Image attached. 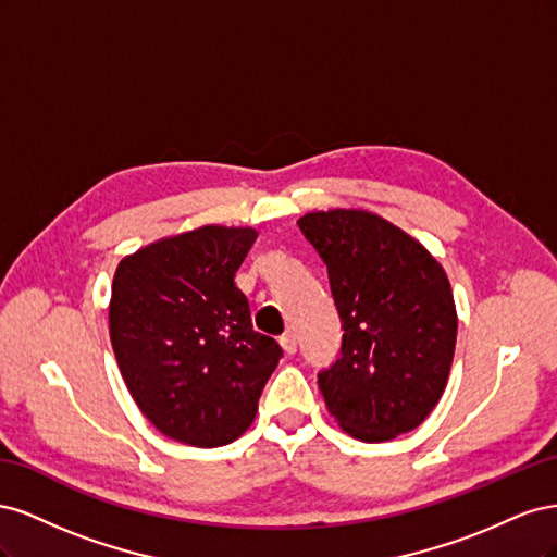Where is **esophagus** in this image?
I'll use <instances>...</instances> for the list:
<instances>
[{"mask_svg":"<svg viewBox=\"0 0 557 557\" xmlns=\"http://www.w3.org/2000/svg\"><path fill=\"white\" fill-rule=\"evenodd\" d=\"M278 342H281V348L288 352V356H295V352H297V336L293 332H285Z\"/></svg>","mask_w":557,"mask_h":557,"instance_id":"esophagus-1","label":"esophagus"}]
</instances>
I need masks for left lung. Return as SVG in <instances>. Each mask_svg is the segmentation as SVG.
I'll return each instance as SVG.
<instances>
[{
  "mask_svg": "<svg viewBox=\"0 0 557 557\" xmlns=\"http://www.w3.org/2000/svg\"><path fill=\"white\" fill-rule=\"evenodd\" d=\"M327 264L342 358L318 374L327 411L352 440L391 442L442 399L458 336L448 276L430 250L362 209L297 221Z\"/></svg>",
  "mask_w": 557,
  "mask_h": 557,
  "instance_id": "left-lung-1",
  "label": "left lung"
}]
</instances>
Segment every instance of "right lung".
Listing matches in <instances>:
<instances>
[{
  "instance_id": "right-lung-1",
  "label": "right lung",
  "mask_w": 557,
  "mask_h": 557,
  "mask_svg": "<svg viewBox=\"0 0 557 557\" xmlns=\"http://www.w3.org/2000/svg\"><path fill=\"white\" fill-rule=\"evenodd\" d=\"M258 232L205 225L125 256L109 334L129 395L174 442L215 448L250 428L281 346L252 330L234 283Z\"/></svg>"
}]
</instances>
